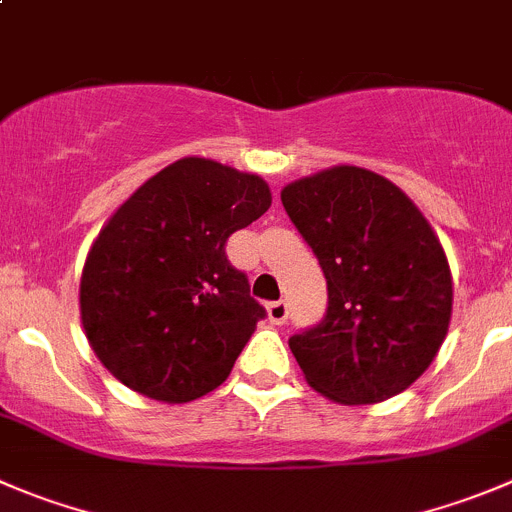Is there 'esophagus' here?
Returning <instances> with one entry per match:
<instances>
[{"instance_id": "esophagus-1", "label": "esophagus", "mask_w": 512, "mask_h": 512, "mask_svg": "<svg viewBox=\"0 0 512 512\" xmlns=\"http://www.w3.org/2000/svg\"><path fill=\"white\" fill-rule=\"evenodd\" d=\"M266 314H269V321L271 324H286V316H289V306L284 304V301H271V304H266Z\"/></svg>"}]
</instances>
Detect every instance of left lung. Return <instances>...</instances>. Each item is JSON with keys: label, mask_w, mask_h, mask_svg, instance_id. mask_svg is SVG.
<instances>
[{"label": "left lung", "mask_w": 512, "mask_h": 512, "mask_svg": "<svg viewBox=\"0 0 512 512\" xmlns=\"http://www.w3.org/2000/svg\"><path fill=\"white\" fill-rule=\"evenodd\" d=\"M281 203L329 286L324 321L289 339L306 384L349 407L405 392L450 329L452 274L437 233L402 188L359 165L304 175Z\"/></svg>", "instance_id": "1"}]
</instances>
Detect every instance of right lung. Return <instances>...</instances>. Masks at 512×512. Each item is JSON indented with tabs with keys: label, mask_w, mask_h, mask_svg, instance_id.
Returning <instances> with one entry per match:
<instances>
[{
	"label": "right lung",
	"mask_w": 512,
	"mask_h": 512,
	"mask_svg": "<svg viewBox=\"0 0 512 512\" xmlns=\"http://www.w3.org/2000/svg\"><path fill=\"white\" fill-rule=\"evenodd\" d=\"M269 206L261 175L201 155L145 180L82 266V332L102 367L165 405L221 387L266 314L226 241Z\"/></svg>",
	"instance_id": "1"
}]
</instances>
